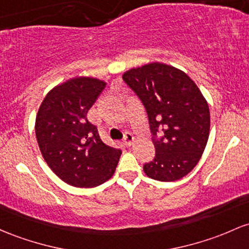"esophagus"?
I'll list each match as a JSON object with an SVG mask.
<instances>
[{"mask_svg":"<svg viewBox=\"0 0 249 249\" xmlns=\"http://www.w3.org/2000/svg\"><path fill=\"white\" fill-rule=\"evenodd\" d=\"M133 141H135V137H133V135L131 132H126L124 135V138H123V143H124L125 146H130L131 144L133 143Z\"/></svg>","mask_w":249,"mask_h":249,"instance_id":"obj_1","label":"esophagus"}]
</instances>
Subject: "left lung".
I'll return each mask as SVG.
<instances>
[{
    "instance_id": "1",
    "label": "left lung",
    "mask_w": 249,
    "mask_h": 249,
    "mask_svg": "<svg viewBox=\"0 0 249 249\" xmlns=\"http://www.w3.org/2000/svg\"><path fill=\"white\" fill-rule=\"evenodd\" d=\"M145 108L156 155L143 169L150 178L173 182L200 160L209 137L208 104L182 71L154 62L123 75Z\"/></svg>"
}]
</instances>
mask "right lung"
I'll return each instance as SVG.
<instances>
[{"mask_svg":"<svg viewBox=\"0 0 249 249\" xmlns=\"http://www.w3.org/2000/svg\"><path fill=\"white\" fill-rule=\"evenodd\" d=\"M105 83L94 78H74L46 95L35 120V135L47 164L64 182L93 188L113 175L119 149L106 145L97 126L87 120Z\"/></svg>","mask_w":249,"mask_h":249,"instance_id":"obj_1","label":"right lung"}]
</instances>
